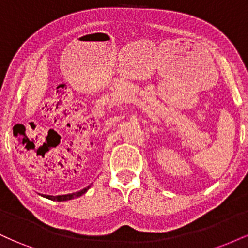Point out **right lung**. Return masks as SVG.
Returning a JSON list of instances; mask_svg holds the SVG:
<instances>
[{
	"instance_id": "add662e5",
	"label": "right lung",
	"mask_w": 248,
	"mask_h": 248,
	"mask_svg": "<svg viewBox=\"0 0 248 248\" xmlns=\"http://www.w3.org/2000/svg\"><path fill=\"white\" fill-rule=\"evenodd\" d=\"M91 186L92 184H90V186L85 187V189L82 190H79V191L77 192H72V193H67V195H58V196H51V195H41L43 197L47 198V199H51V201H57V202H65V201H70V199H73V198H77V197H80V196L84 195V193L87 192V190L90 189Z\"/></svg>"
}]
</instances>
